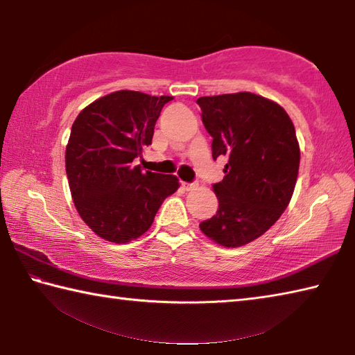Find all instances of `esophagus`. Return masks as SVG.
<instances>
[{"instance_id": "obj_1", "label": "esophagus", "mask_w": 355, "mask_h": 355, "mask_svg": "<svg viewBox=\"0 0 355 355\" xmlns=\"http://www.w3.org/2000/svg\"><path fill=\"white\" fill-rule=\"evenodd\" d=\"M182 186H183V188H184L186 191H192V189L197 188L196 183H182Z\"/></svg>"}]
</instances>
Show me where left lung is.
I'll use <instances>...</instances> for the list:
<instances>
[{"label":"left lung","instance_id":"left-lung-1","mask_svg":"<svg viewBox=\"0 0 355 355\" xmlns=\"http://www.w3.org/2000/svg\"><path fill=\"white\" fill-rule=\"evenodd\" d=\"M213 158L224 155L225 177L213 184L219 207L200 230L216 244L241 248L268 232L296 186L300 148L286 111L252 92L200 97Z\"/></svg>","mask_w":355,"mask_h":355}]
</instances>
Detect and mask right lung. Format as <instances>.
<instances>
[{
    "instance_id": "obj_1",
    "label": "right lung",
    "mask_w": 355,
    "mask_h": 355,
    "mask_svg": "<svg viewBox=\"0 0 355 355\" xmlns=\"http://www.w3.org/2000/svg\"><path fill=\"white\" fill-rule=\"evenodd\" d=\"M169 95L117 91L78 114L65 148V172L75 208L95 235L125 244L142 236L175 175L142 172L133 159L152 144L155 123Z\"/></svg>"
}]
</instances>
